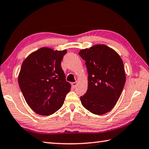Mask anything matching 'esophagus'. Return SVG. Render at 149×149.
<instances>
[{
  "instance_id": "34e87169",
  "label": "esophagus",
  "mask_w": 149,
  "mask_h": 149,
  "mask_svg": "<svg viewBox=\"0 0 149 149\" xmlns=\"http://www.w3.org/2000/svg\"><path fill=\"white\" fill-rule=\"evenodd\" d=\"M77 84H78V82H72L71 83V85L72 86V88H76V87L77 86Z\"/></svg>"
}]
</instances>
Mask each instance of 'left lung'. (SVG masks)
Instances as JSON below:
<instances>
[{
    "label": "left lung",
    "instance_id": "1",
    "mask_svg": "<svg viewBox=\"0 0 149 149\" xmlns=\"http://www.w3.org/2000/svg\"><path fill=\"white\" fill-rule=\"evenodd\" d=\"M88 73V90L80 97L82 104L95 115H103L116 104L126 82L125 67L116 51L105 45H95L78 52Z\"/></svg>",
    "mask_w": 149,
    "mask_h": 149
}]
</instances>
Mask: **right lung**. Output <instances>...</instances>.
<instances>
[{"instance_id":"right-lung-1","label":"right lung","mask_w":149,"mask_h":149,"mask_svg":"<svg viewBox=\"0 0 149 149\" xmlns=\"http://www.w3.org/2000/svg\"><path fill=\"white\" fill-rule=\"evenodd\" d=\"M67 50L42 47L23 61L18 82L30 108L41 116H50L58 111L71 90L65 80L61 61Z\"/></svg>"}]
</instances>
